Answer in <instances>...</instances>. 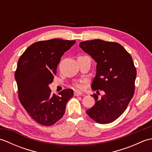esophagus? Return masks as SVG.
Masks as SVG:
<instances>
[{"instance_id":"34e87169","label":"esophagus","mask_w":152,"mask_h":152,"mask_svg":"<svg viewBox=\"0 0 152 152\" xmlns=\"http://www.w3.org/2000/svg\"><path fill=\"white\" fill-rule=\"evenodd\" d=\"M83 93L81 91H74V95L75 96H80V95H82Z\"/></svg>"}]
</instances>
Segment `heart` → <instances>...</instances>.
Returning a JSON list of instances; mask_svg holds the SVG:
<instances>
[{
  "mask_svg": "<svg viewBox=\"0 0 152 152\" xmlns=\"http://www.w3.org/2000/svg\"><path fill=\"white\" fill-rule=\"evenodd\" d=\"M75 86H76V88H77L78 89H83V85L82 83V82L76 83L75 84Z\"/></svg>",
  "mask_w": 152,
  "mask_h": 152,
  "instance_id": "heart-1",
  "label": "heart"
}]
</instances>
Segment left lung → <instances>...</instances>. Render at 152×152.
I'll return each instance as SVG.
<instances>
[{
  "label": "left lung",
  "instance_id": "1",
  "mask_svg": "<svg viewBox=\"0 0 152 152\" xmlns=\"http://www.w3.org/2000/svg\"><path fill=\"white\" fill-rule=\"evenodd\" d=\"M80 47L94 59L96 73L91 88L104 95L99 99L95 93V105L86 110L90 118L101 124L118 119L127 108L134 93L137 70L133 59L121 45L102 40H86Z\"/></svg>",
  "mask_w": 152,
  "mask_h": 152
}]
</instances>
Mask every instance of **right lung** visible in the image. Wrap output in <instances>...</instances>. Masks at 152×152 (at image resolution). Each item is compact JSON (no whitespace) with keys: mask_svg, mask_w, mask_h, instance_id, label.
<instances>
[{"mask_svg":"<svg viewBox=\"0 0 152 152\" xmlns=\"http://www.w3.org/2000/svg\"><path fill=\"white\" fill-rule=\"evenodd\" d=\"M76 40L54 38L31 44L19 57L15 78L19 101L34 121L50 126L62 118L73 90L64 89L59 95L51 93L53 82L61 57Z\"/></svg>","mask_w":152,"mask_h":152,"instance_id":"obj_1","label":"right lung"}]
</instances>
